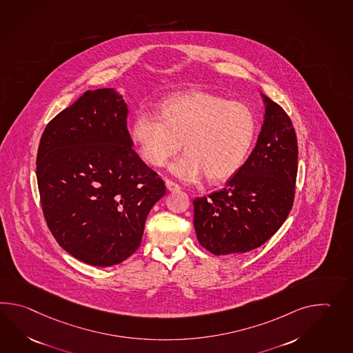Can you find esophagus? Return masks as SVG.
<instances>
[{
	"instance_id": "1",
	"label": "esophagus",
	"mask_w": 353,
	"mask_h": 353,
	"mask_svg": "<svg viewBox=\"0 0 353 353\" xmlns=\"http://www.w3.org/2000/svg\"><path fill=\"white\" fill-rule=\"evenodd\" d=\"M165 188L168 191H179L181 188L177 183H174V182L170 180H165Z\"/></svg>"
}]
</instances>
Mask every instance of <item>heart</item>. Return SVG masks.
I'll use <instances>...</instances> for the list:
<instances>
[{"label": "heart", "mask_w": 353, "mask_h": 353, "mask_svg": "<svg viewBox=\"0 0 353 353\" xmlns=\"http://www.w3.org/2000/svg\"><path fill=\"white\" fill-rule=\"evenodd\" d=\"M161 118L141 110L132 125V138L148 165L163 167L183 143L186 154L171 165L179 179L210 183L232 179L243 165L256 135V119L241 102L218 94L192 91L161 103Z\"/></svg>", "instance_id": "obj_1"}]
</instances>
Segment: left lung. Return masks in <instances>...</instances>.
I'll return each mask as SVG.
<instances>
[{
    "instance_id": "8db88e82",
    "label": "left lung",
    "mask_w": 353,
    "mask_h": 353,
    "mask_svg": "<svg viewBox=\"0 0 353 353\" xmlns=\"http://www.w3.org/2000/svg\"><path fill=\"white\" fill-rule=\"evenodd\" d=\"M261 96L265 119L251 156L225 188L192 203L197 241L216 256L245 253L266 243L294 203L296 134L285 110Z\"/></svg>"
}]
</instances>
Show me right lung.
Segmentation results:
<instances>
[{"label":"right lung","instance_id":"obj_1","mask_svg":"<svg viewBox=\"0 0 353 353\" xmlns=\"http://www.w3.org/2000/svg\"><path fill=\"white\" fill-rule=\"evenodd\" d=\"M114 88L87 91L46 126L37 157L40 203L64 251L92 266L121 263L141 245L165 182L133 149Z\"/></svg>","mask_w":353,"mask_h":353}]
</instances>
